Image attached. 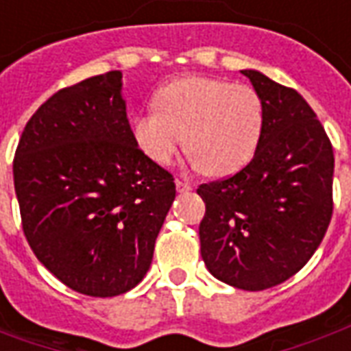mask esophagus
Returning a JSON list of instances; mask_svg holds the SVG:
<instances>
[{
    "label": "esophagus",
    "instance_id": "esophagus-1",
    "mask_svg": "<svg viewBox=\"0 0 351 351\" xmlns=\"http://www.w3.org/2000/svg\"><path fill=\"white\" fill-rule=\"evenodd\" d=\"M175 184H176V190L180 191V193H184V191H190V190H191V186H190V184H188V182H186V180H180V178H176Z\"/></svg>",
    "mask_w": 351,
    "mask_h": 351
}]
</instances>
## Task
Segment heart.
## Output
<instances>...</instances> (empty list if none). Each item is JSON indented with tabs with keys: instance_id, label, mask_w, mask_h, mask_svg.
Instances as JSON below:
<instances>
[{
	"instance_id": "b5f03b06",
	"label": "heart",
	"mask_w": 351,
	"mask_h": 351,
	"mask_svg": "<svg viewBox=\"0 0 351 351\" xmlns=\"http://www.w3.org/2000/svg\"><path fill=\"white\" fill-rule=\"evenodd\" d=\"M154 112L133 120V138L160 165L182 145L193 165L208 176H229L256 156L265 131V103L246 84L186 77L161 86Z\"/></svg>"
}]
</instances>
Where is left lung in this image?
Masks as SVG:
<instances>
[{
    "label": "left lung",
    "mask_w": 351,
    "mask_h": 351,
    "mask_svg": "<svg viewBox=\"0 0 351 351\" xmlns=\"http://www.w3.org/2000/svg\"><path fill=\"white\" fill-rule=\"evenodd\" d=\"M265 103V131L252 161L233 176L201 184V258L229 286L261 291L306 265L332 216L331 141L293 88L241 71Z\"/></svg>",
    "instance_id": "8db88e82"
}]
</instances>
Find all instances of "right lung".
I'll return each instance as SVG.
<instances>
[{"instance_id":"obj_1","label":"right lung","mask_w":351,"mask_h":351,"mask_svg":"<svg viewBox=\"0 0 351 351\" xmlns=\"http://www.w3.org/2000/svg\"><path fill=\"white\" fill-rule=\"evenodd\" d=\"M12 175L24 235L60 282L114 297L145 278L176 190L133 138L122 73L45 101L22 131Z\"/></svg>"}]
</instances>
